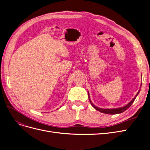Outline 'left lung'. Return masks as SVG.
<instances>
[{
	"instance_id": "left-lung-1",
	"label": "left lung",
	"mask_w": 150,
	"mask_h": 150,
	"mask_svg": "<svg viewBox=\"0 0 150 150\" xmlns=\"http://www.w3.org/2000/svg\"><path fill=\"white\" fill-rule=\"evenodd\" d=\"M141 87H142V85L140 86V88H141ZM140 91V90H139V91L137 92V93L135 96V97L127 105H126L123 106V107L117 108H112V109H103V108H98L97 106H96L95 105H94L92 103L91 98H90V95H89L88 92V99H89L90 102H91L92 106L94 108L95 110H97V111H100L101 112H103V113H105V114H108V115H116V114L121 113V112H124L125 110H127L132 105V104L134 103V101H135V98L137 97V96L138 95V94L139 93Z\"/></svg>"
}]
</instances>
